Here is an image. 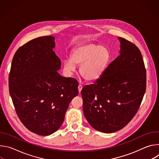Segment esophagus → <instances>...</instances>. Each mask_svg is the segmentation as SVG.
Masks as SVG:
<instances>
[{
    "label": "esophagus",
    "instance_id": "1",
    "mask_svg": "<svg viewBox=\"0 0 159 159\" xmlns=\"http://www.w3.org/2000/svg\"><path fill=\"white\" fill-rule=\"evenodd\" d=\"M82 89V86L81 85H79V86H78V90H79V93H80Z\"/></svg>",
    "mask_w": 159,
    "mask_h": 159
}]
</instances>
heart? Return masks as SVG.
I'll return each mask as SVG.
<instances>
[{
    "label": "heart",
    "instance_id": "1",
    "mask_svg": "<svg viewBox=\"0 0 159 159\" xmlns=\"http://www.w3.org/2000/svg\"><path fill=\"white\" fill-rule=\"evenodd\" d=\"M109 60L108 52L103 47L93 43H86L75 48L70 59L63 62V70L72 76L79 66V74L88 82L98 80L105 72Z\"/></svg>",
    "mask_w": 159,
    "mask_h": 159
}]
</instances>
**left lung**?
Wrapping results in <instances>:
<instances>
[{"instance_id":"obj_1","label":"left lung","mask_w":159,"mask_h":159,"mask_svg":"<svg viewBox=\"0 0 159 159\" xmlns=\"http://www.w3.org/2000/svg\"><path fill=\"white\" fill-rule=\"evenodd\" d=\"M119 55L94 84L83 87L84 115L95 129L111 133L134 117L146 90V70L139 49L121 37Z\"/></svg>"}]
</instances>
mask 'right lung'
Returning a JSON list of instances; mask_svg holds the SVG:
<instances>
[{"instance_id":"right-lung-1","label":"right lung","mask_w":159,"mask_h":159,"mask_svg":"<svg viewBox=\"0 0 159 159\" xmlns=\"http://www.w3.org/2000/svg\"><path fill=\"white\" fill-rule=\"evenodd\" d=\"M55 37L34 39L16 52L9 79V93L20 121L31 132L50 135L61 126L78 82L57 72L61 60L55 54Z\"/></svg>"}]
</instances>
